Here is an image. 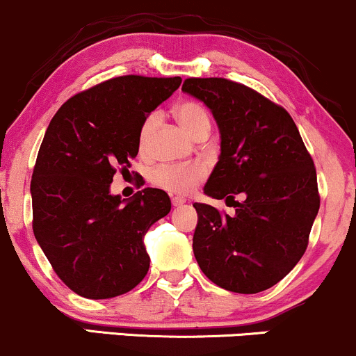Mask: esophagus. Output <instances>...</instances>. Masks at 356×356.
<instances>
[{
  "label": "esophagus",
  "instance_id": "34e87169",
  "mask_svg": "<svg viewBox=\"0 0 356 356\" xmlns=\"http://www.w3.org/2000/svg\"><path fill=\"white\" fill-rule=\"evenodd\" d=\"M182 204H186V199L181 197V195H175V197H172V206L174 207L182 206Z\"/></svg>",
  "mask_w": 356,
  "mask_h": 356
}]
</instances>
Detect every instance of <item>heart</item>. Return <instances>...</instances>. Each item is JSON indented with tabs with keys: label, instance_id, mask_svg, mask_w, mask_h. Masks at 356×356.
<instances>
[{
	"label": "heart",
	"instance_id": "b5f03b06",
	"mask_svg": "<svg viewBox=\"0 0 356 356\" xmlns=\"http://www.w3.org/2000/svg\"><path fill=\"white\" fill-rule=\"evenodd\" d=\"M175 118L192 137L201 134H209L211 120L207 110L195 102H182L174 110ZM159 113H150L142 122L140 132H138V149L144 152L149 145L150 136L157 127ZM204 169L201 165H159L150 172V181L162 189L174 192V194H186L195 184H199L204 177Z\"/></svg>",
	"mask_w": 356,
	"mask_h": 356
}]
</instances>
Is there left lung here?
<instances>
[{
	"mask_svg": "<svg viewBox=\"0 0 356 356\" xmlns=\"http://www.w3.org/2000/svg\"><path fill=\"white\" fill-rule=\"evenodd\" d=\"M182 92L204 102L219 127V162L204 194L236 207L229 216L194 204L195 259L204 275L227 291H264L280 283L308 248L320 209L312 155L291 115L246 85L187 79Z\"/></svg>",
	"mask_w": 356,
	"mask_h": 356,
	"instance_id": "obj_1",
	"label": "left lung"
}]
</instances>
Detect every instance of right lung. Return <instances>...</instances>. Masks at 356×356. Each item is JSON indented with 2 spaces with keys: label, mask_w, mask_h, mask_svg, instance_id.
<instances>
[{
  "label": "right lung",
  "mask_w": 356,
  "mask_h": 356,
  "mask_svg": "<svg viewBox=\"0 0 356 356\" xmlns=\"http://www.w3.org/2000/svg\"><path fill=\"white\" fill-rule=\"evenodd\" d=\"M181 76L125 75L76 93L48 125L31 177L33 232L72 291L107 300L144 280V236L170 211L164 191L110 194L117 170L137 157L142 122L179 88Z\"/></svg>",
  "instance_id": "obj_1"
}]
</instances>
